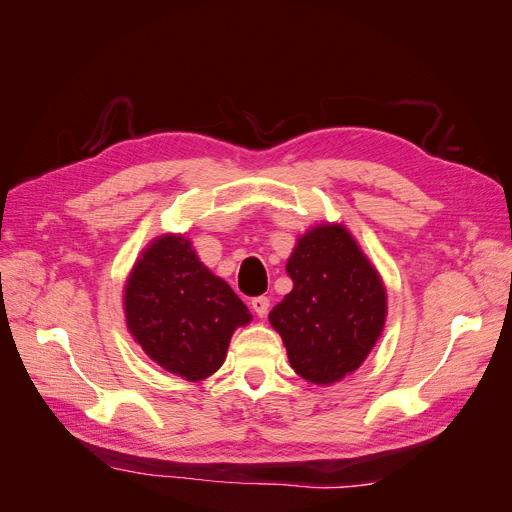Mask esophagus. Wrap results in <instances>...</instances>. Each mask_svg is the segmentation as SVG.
I'll return each mask as SVG.
<instances>
[{"label":"esophagus","mask_w":512,"mask_h":512,"mask_svg":"<svg viewBox=\"0 0 512 512\" xmlns=\"http://www.w3.org/2000/svg\"><path fill=\"white\" fill-rule=\"evenodd\" d=\"M252 309L256 312V316L265 318L267 312H269V299H267V297H256V299H252Z\"/></svg>","instance_id":"esophagus-1"}]
</instances>
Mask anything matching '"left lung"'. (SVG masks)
<instances>
[{"instance_id":"1","label":"left lung","mask_w":512,"mask_h":512,"mask_svg":"<svg viewBox=\"0 0 512 512\" xmlns=\"http://www.w3.org/2000/svg\"><path fill=\"white\" fill-rule=\"evenodd\" d=\"M292 290L269 322L280 333L290 367L329 386L359 369L386 322V288L374 262L344 224L305 230L286 262Z\"/></svg>"}]
</instances>
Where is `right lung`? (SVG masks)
I'll return each mask as SVG.
<instances>
[{"label":"right lung","mask_w":512,"mask_h":512,"mask_svg":"<svg viewBox=\"0 0 512 512\" xmlns=\"http://www.w3.org/2000/svg\"><path fill=\"white\" fill-rule=\"evenodd\" d=\"M123 314L149 359L190 382L213 376L232 333L252 320L235 290L200 262L192 241L173 232L136 258L123 286Z\"/></svg>","instance_id":"add662e5"}]
</instances>
